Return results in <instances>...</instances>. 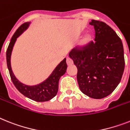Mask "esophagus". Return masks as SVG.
Instances as JSON below:
<instances>
[{
  "instance_id": "obj_1",
  "label": "esophagus",
  "mask_w": 130,
  "mask_h": 130,
  "mask_svg": "<svg viewBox=\"0 0 130 130\" xmlns=\"http://www.w3.org/2000/svg\"><path fill=\"white\" fill-rule=\"evenodd\" d=\"M67 63L68 65H71L73 64V61L70 57H67Z\"/></svg>"
}]
</instances>
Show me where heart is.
Wrapping results in <instances>:
<instances>
[{"label":"heart","instance_id":"obj_1","mask_svg":"<svg viewBox=\"0 0 130 130\" xmlns=\"http://www.w3.org/2000/svg\"><path fill=\"white\" fill-rule=\"evenodd\" d=\"M90 36H85V38H84L83 40V41H82L81 44L85 45L86 43H87L89 41H90Z\"/></svg>","mask_w":130,"mask_h":130}]
</instances>
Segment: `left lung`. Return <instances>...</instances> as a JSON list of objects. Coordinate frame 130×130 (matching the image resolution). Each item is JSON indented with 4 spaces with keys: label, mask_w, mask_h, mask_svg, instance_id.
Here are the masks:
<instances>
[{
    "label": "left lung",
    "mask_w": 130,
    "mask_h": 130,
    "mask_svg": "<svg viewBox=\"0 0 130 130\" xmlns=\"http://www.w3.org/2000/svg\"><path fill=\"white\" fill-rule=\"evenodd\" d=\"M94 41L73 49L69 55L77 67V81L81 92L95 99L110 94L118 85L125 67L122 40L103 22L92 20Z\"/></svg>",
    "instance_id": "obj_1"
}]
</instances>
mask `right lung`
Listing matches in <instances>:
<instances>
[{"label":"right lung","instance_id":"obj_1","mask_svg":"<svg viewBox=\"0 0 130 130\" xmlns=\"http://www.w3.org/2000/svg\"><path fill=\"white\" fill-rule=\"evenodd\" d=\"M29 25H30V22L24 23L23 24L20 26L14 34L13 35L8 47L7 51H6L7 67L9 71L12 81L20 92H21L25 96L37 102H45L53 99L57 93L59 78L65 73L67 68L66 58L64 59L55 67L50 77L47 78L46 80L42 82L41 83L34 86H28L20 82L16 78L12 71L11 65H10V57H11L13 47L16 42V39L28 28Z\"/></svg>","mask_w":130,"mask_h":130}]
</instances>
